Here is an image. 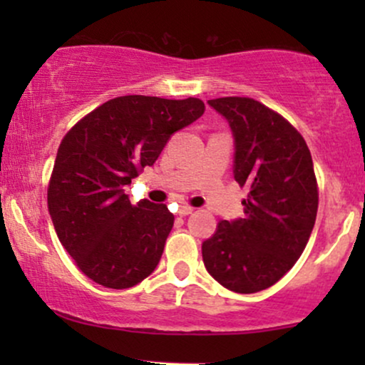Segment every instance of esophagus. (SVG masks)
<instances>
[{
    "label": "esophagus",
    "instance_id": "34e87169",
    "mask_svg": "<svg viewBox=\"0 0 365 365\" xmlns=\"http://www.w3.org/2000/svg\"><path fill=\"white\" fill-rule=\"evenodd\" d=\"M192 212H194V207L192 206H180V209H178L180 216H188V215H192Z\"/></svg>",
    "mask_w": 365,
    "mask_h": 365
}]
</instances>
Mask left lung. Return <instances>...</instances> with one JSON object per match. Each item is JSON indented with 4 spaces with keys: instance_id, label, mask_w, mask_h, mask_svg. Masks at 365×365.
Instances as JSON below:
<instances>
[{
    "instance_id": "1",
    "label": "left lung",
    "mask_w": 365,
    "mask_h": 365,
    "mask_svg": "<svg viewBox=\"0 0 365 365\" xmlns=\"http://www.w3.org/2000/svg\"><path fill=\"white\" fill-rule=\"evenodd\" d=\"M235 137V180L249 190L244 217L221 221L202 244L204 266L237 293L273 287L304 252L316 223L319 188L304 137L252 98L209 101Z\"/></svg>"
}]
</instances>
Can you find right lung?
Wrapping results in <instances>:
<instances>
[{"label": "right lung", "instance_id": "right-lung-1", "mask_svg": "<svg viewBox=\"0 0 365 365\" xmlns=\"http://www.w3.org/2000/svg\"><path fill=\"white\" fill-rule=\"evenodd\" d=\"M204 110L197 98L120 96L63 137L48 185L49 215L61 245L92 282L121 290L156 269L175 216L166 204L144 199L133 206L123 187Z\"/></svg>", "mask_w": 365, "mask_h": 365}]
</instances>
